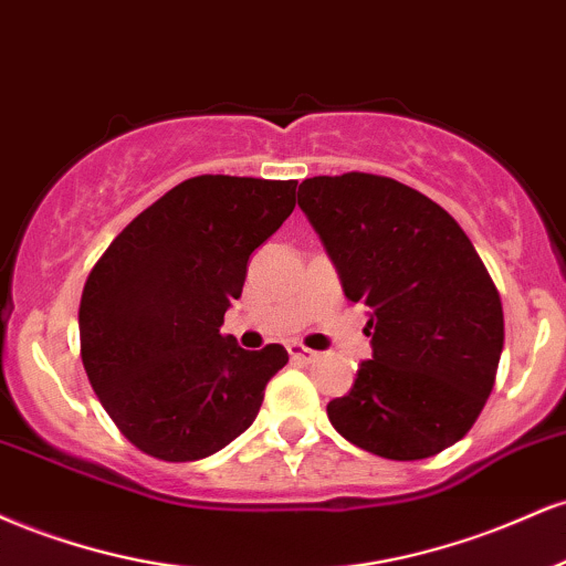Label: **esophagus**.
<instances>
[{
  "instance_id": "obj_1",
  "label": "esophagus",
  "mask_w": 566,
  "mask_h": 566,
  "mask_svg": "<svg viewBox=\"0 0 566 566\" xmlns=\"http://www.w3.org/2000/svg\"><path fill=\"white\" fill-rule=\"evenodd\" d=\"M289 355H291V360H296V363H315L317 360V352L302 347V344H291Z\"/></svg>"
}]
</instances>
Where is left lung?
<instances>
[{"label":"left lung","instance_id":"obj_1","mask_svg":"<svg viewBox=\"0 0 566 566\" xmlns=\"http://www.w3.org/2000/svg\"><path fill=\"white\" fill-rule=\"evenodd\" d=\"M344 296L368 307L374 357L328 418L344 440L391 461L467 437L495 384L503 307L480 254L440 203L389 177L349 171L298 185Z\"/></svg>","mask_w":566,"mask_h":566}]
</instances>
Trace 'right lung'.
<instances>
[{"label":"right lung","mask_w":566,"mask_h":566,"mask_svg":"<svg viewBox=\"0 0 566 566\" xmlns=\"http://www.w3.org/2000/svg\"><path fill=\"white\" fill-rule=\"evenodd\" d=\"M294 196V179H185L132 219L86 277L84 370L143 453L198 461L254 423L289 352H249L219 328L249 256L289 219Z\"/></svg>","instance_id":"add662e5"}]
</instances>
